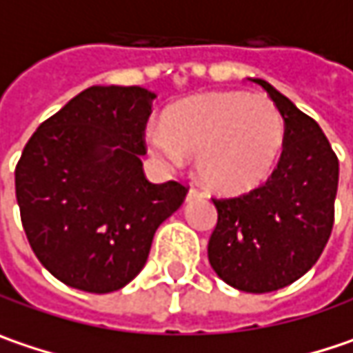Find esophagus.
<instances>
[{
  "label": "esophagus",
  "instance_id": "34e87169",
  "mask_svg": "<svg viewBox=\"0 0 353 353\" xmlns=\"http://www.w3.org/2000/svg\"><path fill=\"white\" fill-rule=\"evenodd\" d=\"M203 196V192L199 189H190L189 194H187V201H194V199H201Z\"/></svg>",
  "mask_w": 353,
  "mask_h": 353
}]
</instances>
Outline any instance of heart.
<instances>
[{"mask_svg": "<svg viewBox=\"0 0 353 353\" xmlns=\"http://www.w3.org/2000/svg\"><path fill=\"white\" fill-rule=\"evenodd\" d=\"M283 120L273 102L247 92H211L187 98L146 132L148 150L166 164L196 159L209 189L239 194L259 187L283 148Z\"/></svg>", "mask_w": 353, "mask_h": 353, "instance_id": "obj_1", "label": "heart"}]
</instances>
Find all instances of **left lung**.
<instances>
[{"instance_id":"8db88e82","label":"left lung","mask_w":353,"mask_h":353,"mask_svg":"<svg viewBox=\"0 0 353 353\" xmlns=\"http://www.w3.org/2000/svg\"><path fill=\"white\" fill-rule=\"evenodd\" d=\"M285 122L283 152L261 187L233 199H213L216 227L209 263L231 288L277 291L305 275L334 227L340 163L319 124L261 78Z\"/></svg>"}]
</instances>
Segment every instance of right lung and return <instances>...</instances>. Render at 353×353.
<instances>
[{
    "label": "right lung",
    "mask_w": 353,
    "mask_h": 353,
    "mask_svg": "<svg viewBox=\"0 0 353 353\" xmlns=\"http://www.w3.org/2000/svg\"><path fill=\"white\" fill-rule=\"evenodd\" d=\"M154 92L92 86L39 124L15 166L21 225L56 279L88 293L130 283L189 189L144 176Z\"/></svg>",
    "instance_id": "1"
}]
</instances>
